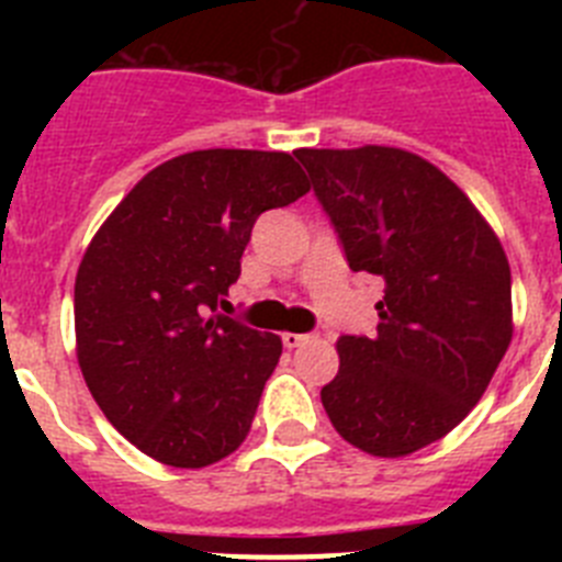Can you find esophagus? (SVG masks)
I'll return each instance as SVG.
<instances>
[{
  "instance_id": "1",
  "label": "esophagus",
  "mask_w": 562,
  "mask_h": 562,
  "mask_svg": "<svg viewBox=\"0 0 562 562\" xmlns=\"http://www.w3.org/2000/svg\"><path fill=\"white\" fill-rule=\"evenodd\" d=\"M281 340H284L286 349H297V346H304V342H310L312 335H295V331H284V337H281Z\"/></svg>"
}]
</instances>
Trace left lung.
Masks as SVG:
<instances>
[{
	"instance_id": "8db88e82",
	"label": "left lung",
	"mask_w": 562,
	"mask_h": 562,
	"mask_svg": "<svg viewBox=\"0 0 562 562\" xmlns=\"http://www.w3.org/2000/svg\"><path fill=\"white\" fill-rule=\"evenodd\" d=\"M355 272L385 281L371 337L337 340L321 402L362 453L428 448L475 408L513 340V276L467 193L394 146L297 148Z\"/></svg>"
}]
</instances>
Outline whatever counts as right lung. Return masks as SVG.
Wrapping results in <instances>:
<instances>
[{
	"instance_id": "add662e5",
	"label": "right lung",
	"mask_w": 562,
	"mask_h": 562,
	"mask_svg": "<svg viewBox=\"0 0 562 562\" xmlns=\"http://www.w3.org/2000/svg\"><path fill=\"white\" fill-rule=\"evenodd\" d=\"M310 191L292 154L188 151L148 171L92 236L76 276L89 394L151 459L200 470L247 439L281 337L216 315L256 220Z\"/></svg>"
}]
</instances>
